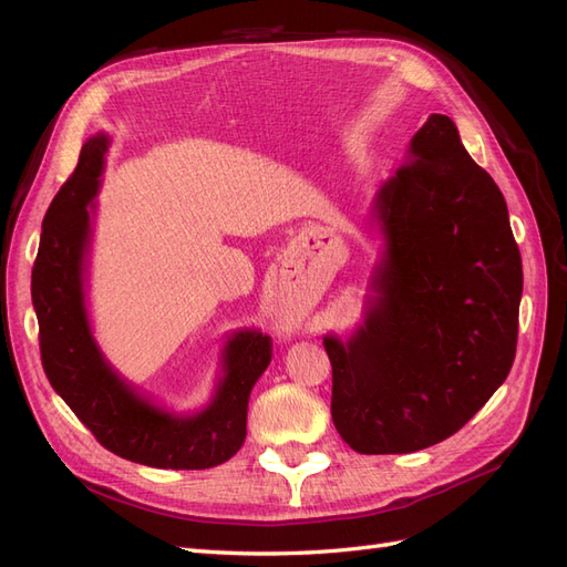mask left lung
<instances>
[{
	"label": "left lung",
	"instance_id": "8db88e82",
	"mask_svg": "<svg viewBox=\"0 0 567 567\" xmlns=\"http://www.w3.org/2000/svg\"><path fill=\"white\" fill-rule=\"evenodd\" d=\"M379 298L348 342L323 338L331 416L359 454H409L461 431L513 367L523 262L499 186L431 115L375 200Z\"/></svg>",
	"mask_w": 567,
	"mask_h": 567
}]
</instances>
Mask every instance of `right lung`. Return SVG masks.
<instances>
[{"instance_id":"right-lung-1","label":"right lung","mask_w":567,"mask_h":567,"mask_svg":"<svg viewBox=\"0 0 567 567\" xmlns=\"http://www.w3.org/2000/svg\"><path fill=\"white\" fill-rule=\"evenodd\" d=\"M109 140L94 136L80 151L42 221L32 267V305L40 323L47 379L101 447L153 468L200 471L229 461L246 440L248 398L271 362V338L236 333L225 352V379L196 416H173L148 404L109 369L96 350L82 293V257L90 238V200L96 194Z\"/></svg>"}]
</instances>
